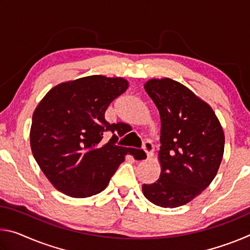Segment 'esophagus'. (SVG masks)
<instances>
[{
  "label": "esophagus",
  "instance_id": "34e87169",
  "mask_svg": "<svg viewBox=\"0 0 250 250\" xmlns=\"http://www.w3.org/2000/svg\"><path fill=\"white\" fill-rule=\"evenodd\" d=\"M142 147H143V150H145V152H146L147 159H150L151 156L153 155V150H154L153 145H152L150 141H145V142H143V146Z\"/></svg>",
  "mask_w": 250,
  "mask_h": 250
}]
</instances>
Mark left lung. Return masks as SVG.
<instances>
[{
    "label": "left lung",
    "mask_w": 250,
    "mask_h": 250,
    "mask_svg": "<svg viewBox=\"0 0 250 250\" xmlns=\"http://www.w3.org/2000/svg\"><path fill=\"white\" fill-rule=\"evenodd\" d=\"M145 89L161 118V174L142 191L153 204L174 208L191 202L216 176L225 135L213 109L184 84L150 79Z\"/></svg>",
    "instance_id": "8db88e82"
}]
</instances>
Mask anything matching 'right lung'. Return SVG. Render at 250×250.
Returning <instances> with one entry per match:
<instances>
[{
    "label": "right lung",
    "mask_w": 250,
    "mask_h": 250,
    "mask_svg": "<svg viewBox=\"0 0 250 250\" xmlns=\"http://www.w3.org/2000/svg\"><path fill=\"white\" fill-rule=\"evenodd\" d=\"M128 86L120 77L88 76L55 86L36 107L29 133L32 152L58 191L76 198L96 195L107 188L125 154L146 158L142 150L116 146L125 131L104 119L109 104ZM107 130L114 135L104 144Z\"/></svg>",
    "instance_id": "obj_1"
}]
</instances>
